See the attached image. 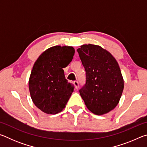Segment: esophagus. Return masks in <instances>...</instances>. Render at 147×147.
<instances>
[{
	"instance_id": "1",
	"label": "esophagus",
	"mask_w": 147,
	"mask_h": 147,
	"mask_svg": "<svg viewBox=\"0 0 147 147\" xmlns=\"http://www.w3.org/2000/svg\"><path fill=\"white\" fill-rule=\"evenodd\" d=\"M73 83H74V86H75V88H76V89H78L79 88V84H78V82H77V81H74Z\"/></svg>"
}]
</instances>
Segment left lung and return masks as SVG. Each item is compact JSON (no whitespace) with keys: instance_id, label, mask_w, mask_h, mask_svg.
<instances>
[{"instance_id":"1","label":"left lung","mask_w":147,"mask_h":147,"mask_svg":"<svg viewBox=\"0 0 147 147\" xmlns=\"http://www.w3.org/2000/svg\"><path fill=\"white\" fill-rule=\"evenodd\" d=\"M77 51L86 70V83L79 92L86 107L95 115L109 112L118 104L124 89L117 61L96 45H83Z\"/></svg>"}]
</instances>
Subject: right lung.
<instances>
[{
	"mask_svg": "<svg viewBox=\"0 0 147 147\" xmlns=\"http://www.w3.org/2000/svg\"><path fill=\"white\" fill-rule=\"evenodd\" d=\"M75 53L73 47H52L44 51L32 68L28 87L37 108L47 114H56L65 108L74 86L65 78L63 68Z\"/></svg>",
	"mask_w": 147,
	"mask_h": 147,
	"instance_id": "obj_1",
	"label": "right lung"
}]
</instances>
